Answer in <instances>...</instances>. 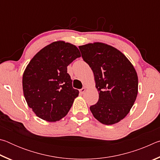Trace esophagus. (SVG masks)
<instances>
[{
    "label": "esophagus",
    "instance_id": "34e87169",
    "mask_svg": "<svg viewBox=\"0 0 160 160\" xmlns=\"http://www.w3.org/2000/svg\"><path fill=\"white\" fill-rule=\"evenodd\" d=\"M85 91H86V88H82V89H81V90H80V93L82 94L85 93Z\"/></svg>",
    "mask_w": 160,
    "mask_h": 160
}]
</instances>
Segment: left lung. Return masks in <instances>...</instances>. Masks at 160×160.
<instances>
[{
  "label": "left lung",
  "instance_id": "obj_1",
  "mask_svg": "<svg viewBox=\"0 0 160 160\" xmlns=\"http://www.w3.org/2000/svg\"><path fill=\"white\" fill-rule=\"evenodd\" d=\"M83 60L92 70L99 92L90 107L94 117L112 125L126 117L136 99L138 78L132 64L117 48L101 42L79 47Z\"/></svg>",
  "mask_w": 160,
  "mask_h": 160
}]
</instances>
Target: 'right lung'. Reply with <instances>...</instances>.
Wrapping results in <instances>:
<instances>
[{
  "mask_svg": "<svg viewBox=\"0 0 160 160\" xmlns=\"http://www.w3.org/2000/svg\"><path fill=\"white\" fill-rule=\"evenodd\" d=\"M80 56L75 45L57 41L46 46L29 61L22 76L23 93L38 117L56 122L68 113L79 91L72 88L67 66Z\"/></svg>",
  "mask_w": 160,
  "mask_h": 160,
  "instance_id": "obj_1",
  "label": "right lung"
}]
</instances>
